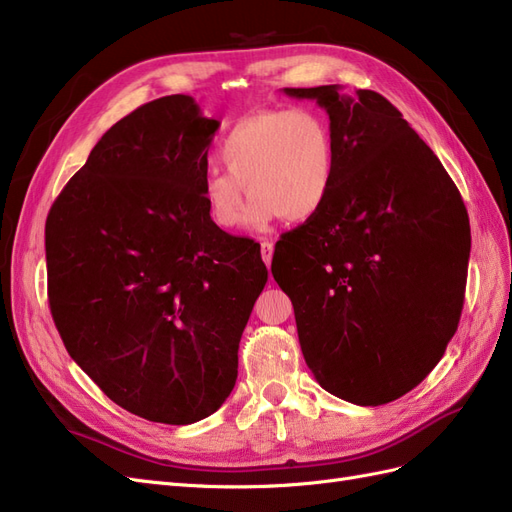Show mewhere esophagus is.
I'll return each instance as SVG.
<instances>
[{"label":"esophagus","mask_w":512,"mask_h":512,"mask_svg":"<svg viewBox=\"0 0 512 512\" xmlns=\"http://www.w3.org/2000/svg\"><path fill=\"white\" fill-rule=\"evenodd\" d=\"M260 256L265 260V265L271 267V260H273V243L269 239H262L260 243Z\"/></svg>","instance_id":"34e87169"}]
</instances>
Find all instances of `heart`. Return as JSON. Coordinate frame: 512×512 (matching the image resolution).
<instances>
[{"label":"heart","instance_id":"obj_1","mask_svg":"<svg viewBox=\"0 0 512 512\" xmlns=\"http://www.w3.org/2000/svg\"><path fill=\"white\" fill-rule=\"evenodd\" d=\"M220 160L203 177L205 209L230 230L241 218L265 228L277 218L305 222L322 211L337 175V143L329 119L314 108H269L239 119L224 136ZM247 187L253 196L246 215Z\"/></svg>","mask_w":512,"mask_h":512}]
</instances>
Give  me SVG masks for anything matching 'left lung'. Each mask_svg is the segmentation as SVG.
<instances>
[{"instance_id":"left-lung-1","label":"left lung","mask_w":512,"mask_h":512,"mask_svg":"<svg viewBox=\"0 0 512 512\" xmlns=\"http://www.w3.org/2000/svg\"><path fill=\"white\" fill-rule=\"evenodd\" d=\"M284 94L329 113L337 175L322 211L277 241L271 273L322 389L356 406L389 404L427 378L457 331L466 205L436 153L376 91Z\"/></svg>"}]
</instances>
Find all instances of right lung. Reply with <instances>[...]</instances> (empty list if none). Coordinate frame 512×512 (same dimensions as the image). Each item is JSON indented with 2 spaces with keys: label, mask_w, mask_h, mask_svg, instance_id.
<instances>
[{
  "label": "right lung",
  "mask_w": 512,
  "mask_h": 512,
  "mask_svg": "<svg viewBox=\"0 0 512 512\" xmlns=\"http://www.w3.org/2000/svg\"><path fill=\"white\" fill-rule=\"evenodd\" d=\"M218 128L183 94L138 106L46 218L49 305L68 354L153 423L190 425L224 404L269 275L260 245L215 226L200 196Z\"/></svg>",
  "instance_id": "right-lung-1"
}]
</instances>
